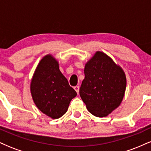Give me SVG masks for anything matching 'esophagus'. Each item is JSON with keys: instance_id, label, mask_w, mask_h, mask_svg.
<instances>
[{"instance_id": "esophagus-1", "label": "esophagus", "mask_w": 151, "mask_h": 151, "mask_svg": "<svg viewBox=\"0 0 151 151\" xmlns=\"http://www.w3.org/2000/svg\"><path fill=\"white\" fill-rule=\"evenodd\" d=\"M74 89H75V91H77V93H79V86H74Z\"/></svg>"}]
</instances>
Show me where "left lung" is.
Wrapping results in <instances>:
<instances>
[{
	"label": "left lung",
	"mask_w": 151,
	"mask_h": 151,
	"mask_svg": "<svg viewBox=\"0 0 151 151\" xmlns=\"http://www.w3.org/2000/svg\"><path fill=\"white\" fill-rule=\"evenodd\" d=\"M79 94L88 111L106 116L120 105L126 86L124 71L109 56L97 52L86 64Z\"/></svg>",
	"instance_id": "8db88e82"
}]
</instances>
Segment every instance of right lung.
Listing matches in <instances>:
<instances>
[{"instance_id":"1","label":"right lung","mask_w":151,"mask_h":151,"mask_svg":"<svg viewBox=\"0 0 151 151\" xmlns=\"http://www.w3.org/2000/svg\"><path fill=\"white\" fill-rule=\"evenodd\" d=\"M31 93L36 106L52 119H59L67 112L71 100L77 92L69 85L60 72L58 61L47 55L38 65L30 85Z\"/></svg>"}]
</instances>
